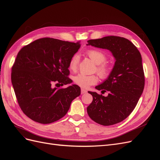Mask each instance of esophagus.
Wrapping results in <instances>:
<instances>
[{
  "label": "esophagus",
  "mask_w": 160,
  "mask_h": 160,
  "mask_svg": "<svg viewBox=\"0 0 160 160\" xmlns=\"http://www.w3.org/2000/svg\"><path fill=\"white\" fill-rule=\"evenodd\" d=\"M86 92H87V90L84 89V88H81V94H85Z\"/></svg>",
  "instance_id": "obj_1"
}]
</instances>
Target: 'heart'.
<instances>
[{
  "mask_svg": "<svg viewBox=\"0 0 160 160\" xmlns=\"http://www.w3.org/2000/svg\"><path fill=\"white\" fill-rule=\"evenodd\" d=\"M88 56L92 60L97 64L94 68V72H97L98 75L101 78H106L111 74L112 68L111 66L106 62L107 56L106 53L100 49H92L86 52ZM80 62V56L78 53H75L71 57L69 62L70 70L74 72L77 70ZM74 84L80 86L81 88H88L91 85L97 83V76L93 75H85L78 74L73 77Z\"/></svg>",
  "mask_w": 160,
  "mask_h": 160,
  "instance_id": "1",
  "label": "heart"
}]
</instances>
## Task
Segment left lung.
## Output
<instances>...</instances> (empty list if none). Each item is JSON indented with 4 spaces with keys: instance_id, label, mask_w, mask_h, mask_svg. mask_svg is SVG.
I'll return each instance as SVG.
<instances>
[{
    "instance_id": "8db88e82",
    "label": "left lung",
    "mask_w": 160,
    "mask_h": 160,
    "mask_svg": "<svg viewBox=\"0 0 160 160\" xmlns=\"http://www.w3.org/2000/svg\"><path fill=\"white\" fill-rule=\"evenodd\" d=\"M87 42V45L110 50L116 59L108 78L96 86L102 94L108 91V96L88 91L93 100L87 107L88 115L100 125L117 124L134 110L143 91L145 74L141 53L129 39L118 36H107Z\"/></svg>"
}]
</instances>
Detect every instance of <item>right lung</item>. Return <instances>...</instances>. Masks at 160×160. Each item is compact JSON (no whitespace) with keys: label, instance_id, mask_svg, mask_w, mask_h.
Returning a JSON list of instances; mask_svg holds the SVG:
<instances>
[{"label":"right lung","instance_id":"right-lung-1","mask_svg":"<svg viewBox=\"0 0 160 160\" xmlns=\"http://www.w3.org/2000/svg\"><path fill=\"white\" fill-rule=\"evenodd\" d=\"M79 43L44 38L25 45L12 66L11 82L18 104L26 116L49 124L66 115L80 88L72 85L69 62Z\"/></svg>","mask_w":160,"mask_h":160}]
</instances>
